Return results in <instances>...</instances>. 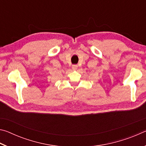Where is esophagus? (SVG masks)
I'll list each match as a JSON object with an SVG mask.
<instances>
[{"instance_id":"1","label":"esophagus","mask_w":146,"mask_h":146,"mask_svg":"<svg viewBox=\"0 0 146 146\" xmlns=\"http://www.w3.org/2000/svg\"><path fill=\"white\" fill-rule=\"evenodd\" d=\"M77 68H78V66L77 65H73L72 66V69H73V70H76V69H77Z\"/></svg>"}]
</instances>
